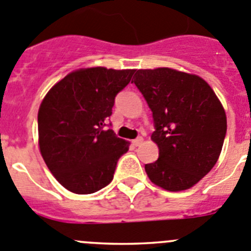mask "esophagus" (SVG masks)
<instances>
[{"instance_id": "obj_1", "label": "esophagus", "mask_w": 251, "mask_h": 251, "mask_svg": "<svg viewBox=\"0 0 251 251\" xmlns=\"http://www.w3.org/2000/svg\"><path fill=\"white\" fill-rule=\"evenodd\" d=\"M142 143H143V138L142 137H138L137 139L133 140V145H134V147H139Z\"/></svg>"}]
</instances>
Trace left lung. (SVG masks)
Wrapping results in <instances>:
<instances>
[{
  "instance_id": "left-lung-1",
  "label": "left lung",
  "mask_w": 251,
  "mask_h": 251,
  "mask_svg": "<svg viewBox=\"0 0 251 251\" xmlns=\"http://www.w3.org/2000/svg\"><path fill=\"white\" fill-rule=\"evenodd\" d=\"M134 83L151 109L159 147V159L145 165L150 181L175 192L192 187L223 147L226 117L218 97L200 76L169 68L138 70Z\"/></svg>"
}]
</instances>
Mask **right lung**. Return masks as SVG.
Masks as SVG:
<instances>
[{"mask_svg":"<svg viewBox=\"0 0 251 251\" xmlns=\"http://www.w3.org/2000/svg\"><path fill=\"white\" fill-rule=\"evenodd\" d=\"M135 70L81 69L51 87L38 112L39 148L56 180L74 193L88 195L112 181L129 143L108 124L114 99Z\"/></svg>","mask_w":251,"mask_h":251,"instance_id":"1","label":"right lung"}]
</instances>
